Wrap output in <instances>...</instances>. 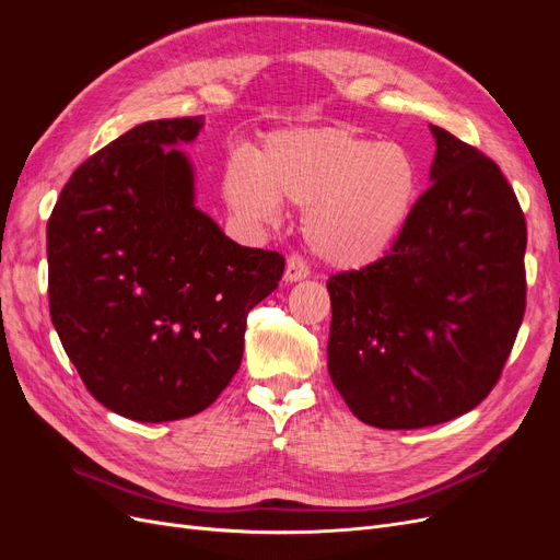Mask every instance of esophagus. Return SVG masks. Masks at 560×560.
I'll return each mask as SVG.
<instances>
[{
  "label": "esophagus",
  "mask_w": 560,
  "mask_h": 560,
  "mask_svg": "<svg viewBox=\"0 0 560 560\" xmlns=\"http://www.w3.org/2000/svg\"><path fill=\"white\" fill-rule=\"evenodd\" d=\"M311 276V266L308 261L301 257V254H290V259H287V268H284V280L287 282H296Z\"/></svg>",
  "instance_id": "34e87169"
}]
</instances>
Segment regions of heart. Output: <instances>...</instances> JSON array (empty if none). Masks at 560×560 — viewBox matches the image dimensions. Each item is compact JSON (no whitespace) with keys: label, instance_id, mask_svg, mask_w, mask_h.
<instances>
[{"label":"heart","instance_id":"heart-1","mask_svg":"<svg viewBox=\"0 0 560 560\" xmlns=\"http://www.w3.org/2000/svg\"><path fill=\"white\" fill-rule=\"evenodd\" d=\"M418 194V167L399 144L341 128H294L266 138L254 163L224 171L229 206L273 224L280 200L306 208L303 231L327 264L354 268L378 259L406 224Z\"/></svg>","mask_w":560,"mask_h":560}]
</instances>
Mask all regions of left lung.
Segmentation results:
<instances>
[{
    "mask_svg": "<svg viewBox=\"0 0 560 560\" xmlns=\"http://www.w3.org/2000/svg\"><path fill=\"white\" fill-rule=\"evenodd\" d=\"M434 179L381 259L327 280L329 376L381 430H418L479 406L525 313V214L500 165L432 126Z\"/></svg>",
    "mask_w": 560,
    "mask_h": 560,
    "instance_id": "8db88e82",
    "label": "left lung"
}]
</instances>
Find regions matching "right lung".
<instances>
[{
    "instance_id": "obj_1",
    "label": "right lung",
    "mask_w": 560,
    "mask_h": 560,
    "mask_svg": "<svg viewBox=\"0 0 560 560\" xmlns=\"http://www.w3.org/2000/svg\"><path fill=\"white\" fill-rule=\"evenodd\" d=\"M202 116L161 118L83 161L46 224L48 311L67 358L109 411L165 422L200 413L243 360L247 313L284 257L241 247L194 208Z\"/></svg>"
}]
</instances>
